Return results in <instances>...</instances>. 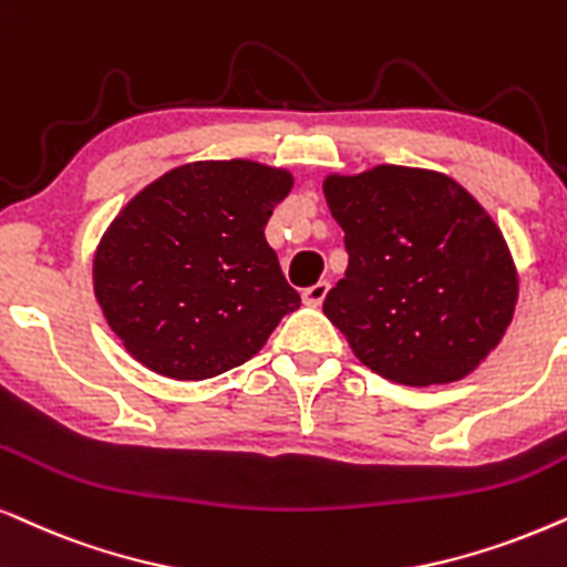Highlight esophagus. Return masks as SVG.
Masks as SVG:
<instances>
[{
    "mask_svg": "<svg viewBox=\"0 0 567 567\" xmlns=\"http://www.w3.org/2000/svg\"><path fill=\"white\" fill-rule=\"evenodd\" d=\"M328 289H330V284H328V281H320V284L310 286V289L301 291V299H305L307 307H320L322 299H326Z\"/></svg>",
    "mask_w": 567,
    "mask_h": 567,
    "instance_id": "34e87169",
    "label": "esophagus"
}]
</instances>
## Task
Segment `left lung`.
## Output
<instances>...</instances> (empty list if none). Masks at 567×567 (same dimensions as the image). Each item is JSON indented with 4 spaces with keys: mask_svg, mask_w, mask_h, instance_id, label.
<instances>
[{
    "mask_svg": "<svg viewBox=\"0 0 567 567\" xmlns=\"http://www.w3.org/2000/svg\"><path fill=\"white\" fill-rule=\"evenodd\" d=\"M322 193L349 252L322 312L359 362L414 388L474 372L518 299L516 262L489 213L430 168L328 174Z\"/></svg>",
    "mask_w": 567,
    "mask_h": 567,
    "instance_id": "8db88e82",
    "label": "left lung"
}]
</instances>
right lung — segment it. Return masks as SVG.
I'll return each mask as SVG.
<instances>
[{
  "mask_svg": "<svg viewBox=\"0 0 567 567\" xmlns=\"http://www.w3.org/2000/svg\"><path fill=\"white\" fill-rule=\"evenodd\" d=\"M291 187L286 168L195 161L116 213L95 247L93 291L132 359L172 380H208L266 347L299 307L266 241Z\"/></svg>",
  "mask_w": 567,
  "mask_h": 567,
  "instance_id": "1",
  "label": "right lung"
}]
</instances>
